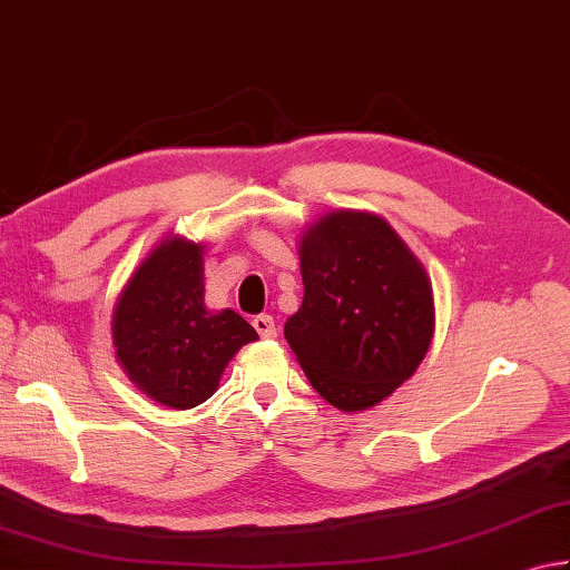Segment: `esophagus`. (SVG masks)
<instances>
[{"label": "esophagus", "instance_id": "1", "mask_svg": "<svg viewBox=\"0 0 570 570\" xmlns=\"http://www.w3.org/2000/svg\"><path fill=\"white\" fill-rule=\"evenodd\" d=\"M254 328H256V334L262 336V338H274L276 336V324H274V318L268 316V314H258L254 321Z\"/></svg>", "mask_w": 570, "mask_h": 570}]
</instances>
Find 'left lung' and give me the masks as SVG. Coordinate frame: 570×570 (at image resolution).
Segmentation results:
<instances>
[{
  "instance_id": "8db88e82",
  "label": "left lung",
  "mask_w": 570,
  "mask_h": 570,
  "mask_svg": "<svg viewBox=\"0 0 570 570\" xmlns=\"http://www.w3.org/2000/svg\"><path fill=\"white\" fill-rule=\"evenodd\" d=\"M302 308L284 336L331 406L366 411L391 396L426 356L433 292L399 234L366 212H334L298 246Z\"/></svg>"
}]
</instances>
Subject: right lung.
<instances>
[{"label": "right lung", "instance_id": "obj_1", "mask_svg": "<svg viewBox=\"0 0 570 570\" xmlns=\"http://www.w3.org/2000/svg\"><path fill=\"white\" fill-rule=\"evenodd\" d=\"M111 336L134 384L171 409L209 399L236 351L258 338L232 308L206 312L202 246L186 239L144 258L114 308Z\"/></svg>", "mask_w": 570, "mask_h": 570}]
</instances>
